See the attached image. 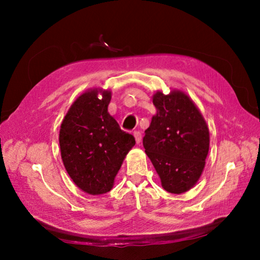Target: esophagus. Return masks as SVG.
Wrapping results in <instances>:
<instances>
[{
    "label": "esophagus",
    "instance_id": "34e87169",
    "mask_svg": "<svg viewBox=\"0 0 260 260\" xmlns=\"http://www.w3.org/2000/svg\"><path fill=\"white\" fill-rule=\"evenodd\" d=\"M133 135H134V138H135L136 143H140L141 142V139H142V135H141L140 132L139 131H134Z\"/></svg>",
    "mask_w": 260,
    "mask_h": 260
}]
</instances>
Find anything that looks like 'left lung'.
I'll return each mask as SVG.
<instances>
[{"label":"left lung","mask_w":260,"mask_h":260,"mask_svg":"<svg viewBox=\"0 0 260 260\" xmlns=\"http://www.w3.org/2000/svg\"><path fill=\"white\" fill-rule=\"evenodd\" d=\"M157 113L146 129L143 147L162 188L182 193L201 177L209 153L210 134L195 103L181 90L152 96Z\"/></svg>","instance_id":"obj_1"}]
</instances>
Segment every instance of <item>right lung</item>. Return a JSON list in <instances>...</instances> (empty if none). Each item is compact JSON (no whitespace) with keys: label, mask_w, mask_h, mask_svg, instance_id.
Returning a JSON list of instances; mask_svg holds the SVG:
<instances>
[{"label":"right lung","mask_w":260,"mask_h":260,"mask_svg":"<svg viewBox=\"0 0 260 260\" xmlns=\"http://www.w3.org/2000/svg\"><path fill=\"white\" fill-rule=\"evenodd\" d=\"M110 101L111 91L88 90L74 101L60 125L63 164L73 182L90 195L111 190L122 161L135 144L134 136L120 129L110 116Z\"/></svg>","instance_id":"right-lung-1"}]
</instances>
